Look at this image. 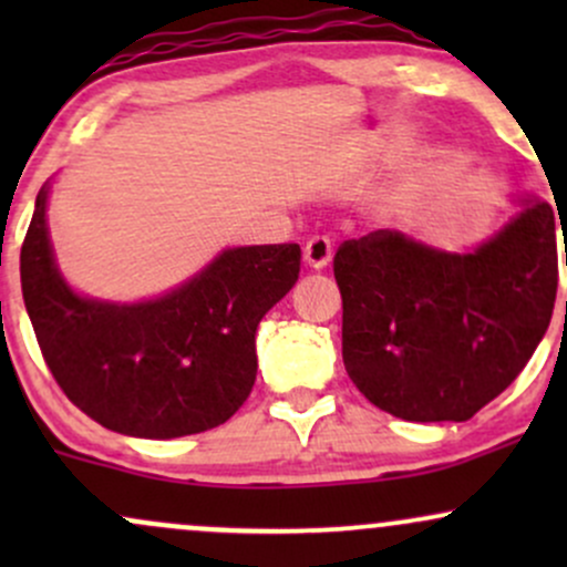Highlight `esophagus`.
Listing matches in <instances>:
<instances>
[{
	"label": "esophagus",
	"mask_w": 567,
	"mask_h": 567,
	"mask_svg": "<svg viewBox=\"0 0 567 567\" xmlns=\"http://www.w3.org/2000/svg\"><path fill=\"white\" fill-rule=\"evenodd\" d=\"M330 261H333V245H330V239L315 237L306 243L303 264L309 266V269H324Z\"/></svg>",
	"instance_id": "obj_1"
}]
</instances>
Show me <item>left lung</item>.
Wrapping results in <instances>:
<instances>
[{"mask_svg": "<svg viewBox=\"0 0 567 567\" xmlns=\"http://www.w3.org/2000/svg\"><path fill=\"white\" fill-rule=\"evenodd\" d=\"M514 202L517 216L470 252L392 229L338 247L343 365L375 408L466 421L528 365L555 309L559 210L533 194Z\"/></svg>", "mask_w": 567, "mask_h": 567, "instance_id": "left-lung-1", "label": "left lung"}]
</instances>
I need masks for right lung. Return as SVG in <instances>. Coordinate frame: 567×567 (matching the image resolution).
<instances>
[{"label":"right lung","instance_id":"1","mask_svg":"<svg viewBox=\"0 0 567 567\" xmlns=\"http://www.w3.org/2000/svg\"><path fill=\"white\" fill-rule=\"evenodd\" d=\"M48 194L44 184L21 247V288L58 386L127 437L173 440L229 421L256 383L258 322L296 285L301 247H226L165 296L101 301L58 269Z\"/></svg>","mask_w":567,"mask_h":567}]
</instances>
